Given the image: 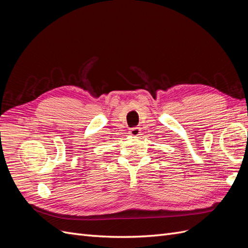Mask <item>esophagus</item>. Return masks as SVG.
I'll return each instance as SVG.
<instances>
[{
	"label": "esophagus",
	"instance_id": "esophagus-1",
	"mask_svg": "<svg viewBox=\"0 0 248 248\" xmlns=\"http://www.w3.org/2000/svg\"><path fill=\"white\" fill-rule=\"evenodd\" d=\"M128 132H129L130 136H139V134L140 133L139 127H132V128L129 129Z\"/></svg>",
	"mask_w": 248,
	"mask_h": 248
}]
</instances>
